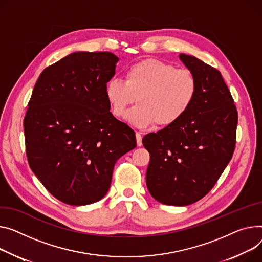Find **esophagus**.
Returning a JSON list of instances; mask_svg holds the SVG:
<instances>
[{
  "label": "esophagus",
  "mask_w": 262,
  "mask_h": 262,
  "mask_svg": "<svg viewBox=\"0 0 262 262\" xmlns=\"http://www.w3.org/2000/svg\"><path fill=\"white\" fill-rule=\"evenodd\" d=\"M136 140H137V145L138 146H141L142 145V136H141V133H139V132L136 133Z\"/></svg>",
  "instance_id": "1"
}]
</instances>
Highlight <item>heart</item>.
I'll return each instance as SVG.
<instances>
[{"label":"heart","instance_id":"b5f03b06","mask_svg":"<svg viewBox=\"0 0 262 262\" xmlns=\"http://www.w3.org/2000/svg\"><path fill=\"white\" fill-rule=\"evenodd\" d=\"M113 114L123 118L128 107L139 102L126 116L135 126L146 127L156 122L159 127L175 124L193 105L198 94V81L188 69L157 59L130 65L124 81L111 79L104 87Z\"/></svg>","mask_w":262,"mask_h":262}]
</instances>
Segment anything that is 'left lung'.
<instances>
[{
    "instance_id": "1",
    "label": "left lung",
    "mask_w": 262,
    "mask_h": 262,
    "mask_svg": "<svg viewBox=\"0 0 262 262\" xmlns=\"http://www.w3.org/2000/svg\"><path fill=\"white\" fill-rule=\"evenodd\" d=\"M179 59L198 81L197 98L175 124L142 139L150 155L146 185L166 205L184 206L210 191L233 157L238 114L221 74L184 54Z\"/></svg>"
}]
</instances>
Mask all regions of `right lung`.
<instances>
[{"label": "right lung", "instance_id": "right-lung-1", "mask_svg": "<svg viewBox=\"0 0 262 262\" xmlns=\"http://www.w3.org/2000/svg\"><path fill=\"white\" fill-rule=\"evenodd\" d=\"M119 58L77 51L41 73L24 118L29 166L69 205L101 200L117 160L137 145L134 130L110 112L104 87Z\"/></svg>", "mask_w": 262, "mask_h": 262}]
</instances>
